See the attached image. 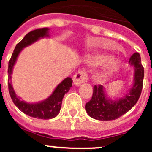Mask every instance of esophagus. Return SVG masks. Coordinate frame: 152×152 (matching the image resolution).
Returning a JSON list of instances; mask_svg holds the SVG:
<instances>
[{"label":"esophagus","instance_id":"esophagus-1","mask_svg":"<svg viewBox=\"0 0 152 152\" xmlns=\"http://www.w3.org/2000/svg\"><path fill=\"white\" fill-rule=\"evenodd\" d=\"M88 80V75L84 71H79L77 73L74 75L73 77V81L74 84L75 86H79L80 84H81L82 83L87 82Z\"/></svg>","mask_w":152,"mask_h":152}]
</instances>
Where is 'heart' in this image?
<instances>
[{
    "label": "heart",
    "mask_w": 152,
    "mask_h": 152,
    "mask_svg": "<svg viewBox=\"0 0 152 152\" xmlns=\"http://www.w3.org/2000/svg\"><path fill=\"white\" fill-rule=\"evenodd\" d=\"M88 61L90 64L94 66L104 64L101 72V75L103 76L110 75L118 68L117 61L113 58H108V56L103 52H96V54L88 56Z\"/></svg>",
    "instance_id": "b5f03b06"
}]
</instances>
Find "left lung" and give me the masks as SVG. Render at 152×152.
Here are the masks:
<instances>
[{
    "label": "left lung",
    "instance_id": "left-lung-1",
    "mask_svg": "<svg viewBox=\"0 0 152 152\" xmlns=\"http://www.w3.org/2000/svg\"><path fill=\"white\" fill-rule=\"evenodd\" d=\"M129 63L135 67L134 84L129 93L118 100L107 99L103 86H94L91 100L86 103V111L91 117L102 121H108L118 119L129 111L139 100L142 91L144 68L141 62L140 55L135 52L129 58Z\"/></svg>",
    "mask_w": 152,
    "mask_h": 152
}]
</instances>
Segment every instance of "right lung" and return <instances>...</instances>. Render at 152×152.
<instances>
[{"label":"right lung","instance_id":"add662e5","mask_svg":"<svg viewBox=\"0 0 152 152\" xmlns=\"http://www.w3.org/2000/svg\"><path fill=\"white\" fill-rule=\"evenodd\" d=\"M48 30H49L48 28H42V29H35L27 33L24 36V38L18 44H17L8 63V89L13 103L18 107L20 110L28 116L42 119H52L59 113L63 97L64 94L68 92L70 88H72V78L67 77L63 81H61L57 86V88H56L54 92L52 93V94L44 101L36 103H27L20 100V99L16 95L10 82V78H11L10 75L12 74V70L17 61L19 53L23 50L24 47L33 43L41 37L42 38L49 36L47 35Z\"/></svg>","mask_w":152,"mask_h":152}]
</instances>
